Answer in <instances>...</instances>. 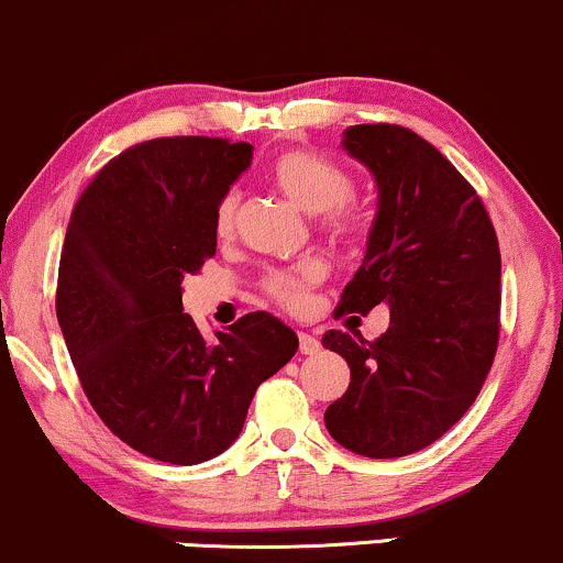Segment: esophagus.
Masks as SVG:
<instances>
[{
	"mask_svg": "<svg viewBox=\"0 0 563 563\" xmlns=\"http://www.w3.org/2000/svg\"><path fill=\"white\" fill-rule=\"evenodd\" d=\"M298 340H300V353H306V356H311V353H316V351L321 349L319 340H316L313 334H308V332H300Z\"/></svg>",
	"mask_w": 563,
	"mask_h": 563,
	"instance_id": "obj_1",
	"label": "esophagus"
}]
</instances>
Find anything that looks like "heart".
<instances>
[{
    "label": "heart",
    "instance_id": "obj_1",
    "mask_svg": "<svg viewBox=\"0 0 563 563\" xmlns=\"http://www.w3.org/2000/svg\"><path fill=\"white\" fill-rule=\"evenodd\" d=\"M268 178L289 201L306 212H319V229L338 239H358L366 229V210L351 197V173L332 162L330 156L308 148L282 151L268 167ZM239 197L223 194L214 207L212 229L218 239L236 233ZM324 279V265L308 261L295 268L271 271L263 279V292L287 311H302L311 298V289Z\"/></svg>",
    "mask_w": 563,
    "mask_h": 563
}]
</instances>
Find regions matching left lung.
<instances>
[{
    "label": "left lung",
    "instance_id": "8db88e82",
    "mask_svg": "<svg viewBox=\"0 0 563 563\" xmlns=\"http://www.w3.org/2000/svg\"><path fill=\"white\" fill-rule=\"evenodd\" d=\"M345 151L377 180V218L340 313L390 308L377 340L330 330L351 385L324 412L340 446L364 457L426 450L463 418L500 340V244L484 201L454 164L399 124H356Z\"/></svg>",
    "mask_w": 563,
    "mask_h": 563
}]
</instances>
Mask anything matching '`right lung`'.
<instances>
[{"label":"right lung","mask_w":563,"mask_h":563,"mask_svg":"<svg viewBox=\"0 0 563 563\" xmlns=\"http://www.w3.org/2000/svg\"><path fill=\"white\" fill-rule=\"evenodd\" d=\"M250 159V143L154 137L113 156L68 220L55 313L81 390L113 435L162 463L229 450L257 385L298 351L265 311L212 343L183 313V276L214 257V207Z\"/></svg>","instance_id":"1"}]
</instances>
